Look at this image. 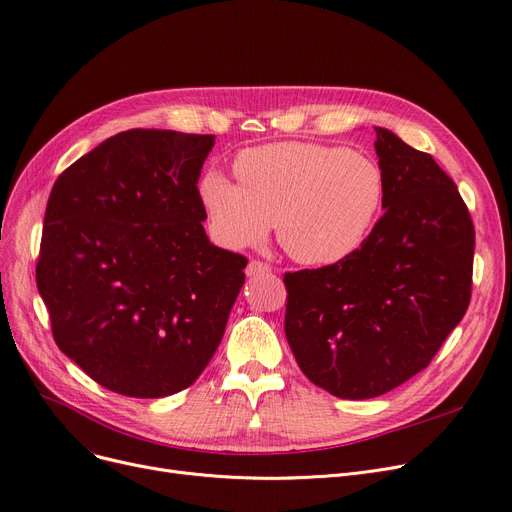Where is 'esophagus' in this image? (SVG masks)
Listing matches in <instances>:
<instances>
[{
    "label": "esophagus",
    "mask_w": 512,
    "mask_h": 512,
    "mask_svg": "<svg viewBox=\"0 0 512 512\" xmlns=\"http://www.w3.org/2000/svg\"><path fill=\"white\" fill-rule=\"evenodd\" d=\"M270 272H272V265L265 261H259V259H253L247 265V276H261V274H270Z\"/></svg>",
    "instance_id": "1"
}]
</instances>
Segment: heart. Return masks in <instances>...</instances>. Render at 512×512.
Masks as SVG:
<instances>
[{
    "label": "heart",
    "instance_id": "obj_1",
    "mask_svg": "<svg viewBox=\"0 0 512 512\" xmlns=\"http://www.w3.org/2000/svg\"><path fill=\"white\" fill-rule=\"evenodd\" d=\"M240 182L220 172L199 195L213 236L228 247L261 242L278 222L280 247L303 265L351 257L378 222L386 176L373 157L319 143H272L242 151Z\"/></svg>",
    "mask_w": 512,
    "mask_h": 512
}]
</instances>
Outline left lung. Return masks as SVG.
<instances>
[{"mask_svg": "<svg viewBox=\"0 0 512 512\" xmlns=\"http://www.w3.org/2000/svg\"><path fill=\"white\" fill-rule=\"evenodd\" d=\"M384 215L344 261L284 274V332L307 378L338 398H375L425 369L463 319L475 228L429 153L375 128Z\"/></svg>", "mask_w": 512, "mask_h": 512, "instance_id": "left-lung-1", "label": "left lung"}]
</instances>
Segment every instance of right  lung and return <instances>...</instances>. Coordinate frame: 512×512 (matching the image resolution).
<instances>
[{"mask_svg":"<svg viewBox=\"0 0 512 512\" xmlns=\"http://www.w3.org/2000/svg\"><path fill=\"white\" fill-rule=\"evenodd\" d=\"M213 143L124 130L51 188L37 288L60 351L107 390L176 394L222 342L247 257L203 230L197 182Z\"/></svg>","mask_w":512,"mask_h":512,"instance_id":"add662e5","label":"right lung"}]
</instances>
